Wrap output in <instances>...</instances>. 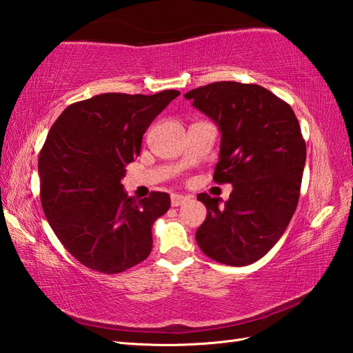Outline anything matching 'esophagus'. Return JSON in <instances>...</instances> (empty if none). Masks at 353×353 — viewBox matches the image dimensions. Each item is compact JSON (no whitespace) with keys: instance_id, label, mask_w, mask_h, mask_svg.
Masks as SVG:
<instances>
[{"instance_id":"34e87169","label":"esophagus","mask_w":353,"mask_h":353,"mask_svg":"<svg viewBox=\"0 0 353 353\" xmlns=\"http://www.w3.org/2000/svg\"><path fill=\"white\" fill-rule=\"evenodd\" d=\"M190 199L186 197V196H181V194H172L171 196V205L174 206V208H177V206H182L183 203H186V201H188Z\"/></svg>"}]
</instances>
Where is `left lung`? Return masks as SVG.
I'll return each mask as SVG.
<instances>
[{"mask_svg": "<svg viewBox=\"0 0 353 353\" xmlns=\"http://www.w3.org/2000/svg\"><path fill=\"white\" fill-rule=\"evenodd\" d=\"M220 127L214 181L229 200L199 194L206 220L196 232L206 256L232 267L261 259L283 235L301 196L306 145L288 103L259 85L216 81L185 94Z\"/></svg>", "mask_w": 353, "mask_h": 353, "instance_id": "8db88e82", "label": "left lung"}]
</instances>
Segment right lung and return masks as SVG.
<instances>
[{"instance_id": "add662e5", "label": "right lung", "mask_w": 353, "mask_h": 353, "mask_svg": "<svg viewBox=\"0 0 353 353\" xmlns=\"http://www.w3.org/2000/svg\"><path fill=\"white\" fill-rule=\"evenodd\" d=\"M181 95L101 94L66 108L39 154L41 203L63 247L80 264L115 274L152 252V226L170 209L167 192L127 197L125 165L139 156L142 134Z\"/></svg>"}]
</instances>
